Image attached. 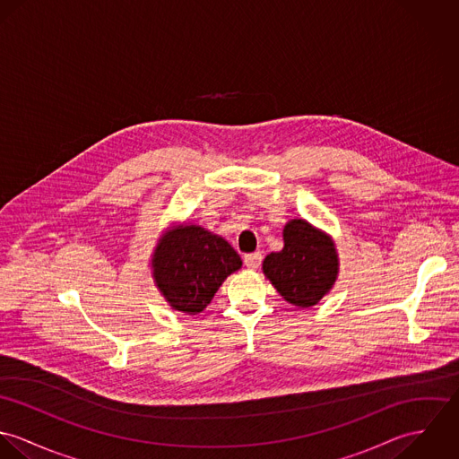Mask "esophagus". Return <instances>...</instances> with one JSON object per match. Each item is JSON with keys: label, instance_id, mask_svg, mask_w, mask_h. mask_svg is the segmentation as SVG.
<instances>
[{"label": "esophagus", "instance_id": "1", "mask_svg": "<svg viewBox=\"0 0 459 459\" xmlns=\"http://www.w3.org/2000/svg\"><path fill=\"white\" fill-rule=\"evenodd\" d=\"M244 263L247 268H258L262 263V253H251L244 256Z\"/></svg>", "mask_w": 459, "mask_h": 459}]
</instances>
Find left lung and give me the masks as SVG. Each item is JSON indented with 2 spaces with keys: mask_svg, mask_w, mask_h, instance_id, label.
Returning a JSON list of instances; mask_svg holds the SVG:
<instances>
[{
  "mask_svg": "<svg viewBox=\"0 0 459 459\" xmlns=\"http://www.w3.org/2000/svg\"><path fill=\"white\" fill-rule=\"evenodd\" d=\"M282 238L284 247L264 258L263 273L286 302L313 307L337 279L333 240L304 219H291L282 230Z\"/></svg>",
  "mask_w": 459,
  "mask_h": 459,
  "instance_id": "1",
  "label": "left lung"
}]
</instances>
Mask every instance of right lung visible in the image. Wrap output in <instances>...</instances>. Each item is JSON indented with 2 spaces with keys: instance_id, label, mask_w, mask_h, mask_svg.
<instances>
[{
  "instance_id": "1",
  "label": "right lung",
  "mask_w": 459,
  "mask_h": 459,
  "mask_svg": "<svg viewBox=\"0 0 459 459\" xmlns=\"http://www.w3.org/2000/svg\"><path fill=\"white\" fill-rule=\"evenodd\" d=\"M242 266L238 253L196 224L168 230L152 255L153 281L175 311L201 313L224 279Z\"/></svg>"
}]
</instances>
